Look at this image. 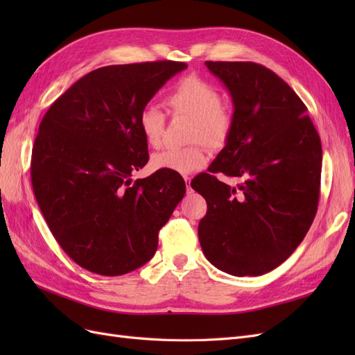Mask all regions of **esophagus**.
<instances>
[{
    "mask_svg": "<svg viewBox=\"0 0 355 355\" xmlns=\"http://www.w3.org/2000/svg\"><path fill=\"white\" fill-rule=\"evenodd\" d=\"M184 179H185V182H187V192H188V194H189V192L192 191V188H191V185H189L191 178H189V176H184Z\"/></svg>",
    "mask_w": 355,
    "mask_h": 355,
    "instance_id": "obj_1",
    "label": "esophagus"
}]
</instances>
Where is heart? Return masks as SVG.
Here are the masks:
<instances>
[{
  "label": "heart",
  "instance_id": "b5f03b06",
  "mask_svg": "<svg viewBox=\"0 0 355 355\" xmlns=\"http://www.w3.org/2000/svg\"><path fill=\"white\" fill-rule=\"evenodd\" d=\"M166 105L176 116L192 120L185 148H168L155 154L151 166L155 170H168L179 175H189L201 168L207 161L206 149H218L228 142L234 128V112L228 105L222 103V94L209 81L200 77L180 80L166 96ZM139 130L149 146L163 145L166 116L158 108L146 106L139 114Z\"/></svg>",
  "mask_w": 355,
  "mask_h": 355
}]
</instances>
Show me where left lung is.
<instances>
[{"label":"left lung","instance_id":"8db88e82","mask_svg":"<svg viewBox=\"0 0 355 355\" xmlns=\"http://www.w3.org/2000/svg\"><path fill=\"white\" fill-rule=\"evenodd\" d=\"M228 89L234 128L209 173L191 187L207 201L198 239L204 256L235 277L282 265L306 235L320 197V136L306 106L275 72L254 62H206ZM239 177L237 187L216 177Z\"/></svg>","mask_w":355,"mask_h":355}]
</instances>
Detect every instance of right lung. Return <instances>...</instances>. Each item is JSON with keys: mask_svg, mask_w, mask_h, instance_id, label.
I'll return each mask as SVG.
<instances>
[{"mask_svg": "<svg viewBox=\"0 0 355 355\" xmlns=\"http://www.w3.org/2000/svg\"><path fill=\"white\" fill-rule=\"evenodd\" d=\"M184 69L173 60L94 69L40 123L32 188L53 237L84 270L114 277L145 265L185 196L184 179L168 170L132 184L149 158L139 114Z\"/></svg>", "mask_w": 355, "mask_h": 355, "instance_id": "1", "label": "right lung"}]
</instances>
